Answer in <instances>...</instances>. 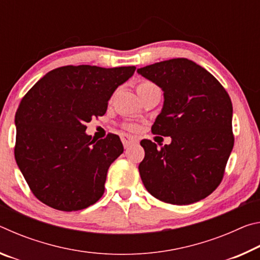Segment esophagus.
Listing matches in <instances>:
<instances>
[{
  "instance_id": "1",
  "label": "esophagus",
  "mask_w": 260,
  "mask_h": 260,
  "mask_svg": "<svg viewBox=\"0 0 260 260\" xmlns=\"http://www.w3.org/2000/svg\"><path fill=\"white\" fill-rule=\"evenodd\" d=\"M121 142H122V144H124V148L126 149L129 146H132V144L138 142V140H136L134 136H131L128 134H124V135H121Z\"/></svg>"
}]
</instances>
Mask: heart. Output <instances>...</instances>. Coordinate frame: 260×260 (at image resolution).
I'll list each match as a JSON object with an SVG mask.
<instances>
[{"instance_id":"1","label":"heart","mask_w":260,"mask_h":260,"mask_svg":"<svg viewBox=\"0 0 260 260\" xmlns=\"http://www.w3.org/2000/svg\"><path fill=\"white\" fill-rule=\"evenodd\" d=\"M157 88L155 85H153L152 82H149V81H142L140 82L138 86H136V91L138 93H141V91H146V90H150V89H155Z\"/></svg>"}]
</instances>
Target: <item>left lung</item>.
<instances>
[{"mask_svg":"<svg viewBox=\"0 0 260 260\" xmlns=\"http://www.w3.org/2000/svg\"><path fill=\"white\" fill-rule=\"evenodd\" d=\"M138 73L164 93L152 133L172 140L160 149L141 141L146 152L139 165L141 180L165 203H196L221 182L234 146L230 96L212 74L187 58L159 61Z\"/></svg>","mask_w":260,"mask_h":260,"instance_id":"1","label":"left lung"}]
</instances>
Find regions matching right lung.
Listing matches in <instances>:
<instances>
[{"mask_svg":"<svg viewBox=\"0 0 260 260\" xmlns=\"http://www.w3.org/2000/svg\"><path fill=\"white\" fill-rule=\"evenodd\" d=\"M135 69L61 67L43 76L21 100L15 117V158L42 203L70 212L102 197L109 167L124 147L114 134L91 139L86 124L107 112L114 90Z\"/></svg>","mask_w":260,"mask_h":260,"instance_id":"obj_1","label":"right lung"}]
</instances>
